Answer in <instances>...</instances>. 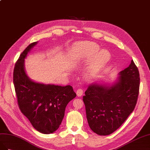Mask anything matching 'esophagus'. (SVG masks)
Returning <instances> with one entry per match:
<instances>
[{
    "mask_svg": "<svg viewBox=\"0 0 150 150\" xmlns=\"http://www.w3.org/2000/svg\"><path fill=\"white\" fill-rule=\"evenodd\" d=\"M83 89L82 88H79L77 89V91H76V95H77L78 97H81L83 95Z\"/></svg>",
    "mask_w": 150,
    "mask_h": 150,
    "instance_id": "obj_1",
    "label": "esophagus"
}]
</instances>
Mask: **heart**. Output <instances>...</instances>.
Listing matches in <instances>:
<instances>
[{
  "mask_svg": "<svg viewBox=\"0 0 150 150\" xmlns=\"http://www.w3.org/2000/svg\"><path fill=\"white\" fill-rule=\"evenodd\" d=\"M97 44L93 42L83 41L75 47L76 57L84 61H90L86 68V74L94 76L102 70L110 59V53L108 50H101Z\"/></svg>",
  "mask_w": 150,
  "mask_h": 150,
  "instance_id": "b5f03b06",
  "label": "heart"
}]
</instances>
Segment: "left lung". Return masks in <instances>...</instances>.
Wrapping results in <instances>:
<instances>
[{
    "mask_svg": "<svg viewBox=\"0 0 150 150\" xmlns=\"http://www.w3.org/2000/svg\"><path fill=\"white\" fill-rule=\"evenodd\" d=\"M139 74L133 60L111 84L92 83L83 100L89 127L100 136L112 134L134 110L139 88Z\"/></svg>",
    "mask_w": 150,
    "mask_h": 150,
    "instance_id": "8db88e82",
    "label": "left lung"
}]
</instances>
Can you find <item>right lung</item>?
I'll use <instances>...</instances> for the list:
<instances>
[{
  "instance_id": "1",
  "label": "right lung",
  "mask_w": 150,
  "mask_h": 150,
  "mask_svg": "<svg viewBox=\"0 0 150 150\" xmlns=\"http://www.w3.org/2000/svg\"><path fill=\"white\" fill-rule=\"evenodd\" d=\"M37 43L30 44L21 54L15 64L13 82L21 112L38 131L51 134L59 128L67 104L76 95L70 85L41 83L28 76L24 59Z\"/></svg>"
}]
</instances>
